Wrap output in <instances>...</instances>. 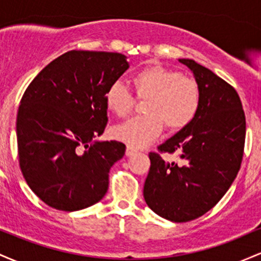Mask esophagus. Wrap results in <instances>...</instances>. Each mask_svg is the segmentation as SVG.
Returning a JSON list of instances; mask_svg holds the SVG:
<instances>
[{
	"label": "esophagus",
	"mask_w": 261,
	"mask_h": 261,
	"mask_svg": "<svg viewBox=\"0 0 261 261\" xmlns=\"http://www.w3.org/2000/svg\"><path fill=\"white\" fill-rule=\"evenodd\" d=\"M136 152H137V149L131 147V146H127L126 147V155H133L134 153H136Z\"/></svg>",
	"instance_id": "1"
}]
</instances>
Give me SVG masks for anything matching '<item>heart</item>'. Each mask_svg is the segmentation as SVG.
I'll list each match as a JSON object with an SVG mask.
<instances>
[{
    "label": "heart",
    "mask_w": 261,
    "mask_h": 261,
    "mask_svg": "<svg viewBox=\"0 0 261 261\" xmlns=\"http://www.w3.org/2000/svg\"><path fill=\"white\" fill-rule=\"evenodd\" d=\"M137 98L146 99V114L131 118L113 130L114 137L131 147H143L160 136L163 125L169 131L187 127L199 113L201 89L199 83L174 68L147 65L131 76ZM136 98L120 81L106 91V106L115 115L124 118L134 109Z\"/></svg>",
    "instance_id": "heart-1"
}]
</instances>
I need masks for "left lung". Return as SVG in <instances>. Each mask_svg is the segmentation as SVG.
Here are the masks:
<instances>
[{
	"label": "left lung",
	"mask_w": 261,
	"mask_h": 261,
	"mask_svg": "<svg viewBox=\"0 0 261 261\" xmlns=\"http://www.w3.org/2000/svg\"><path fill=\"white\" fill-rule=\"evenodd\" d=\"M179 61L193 71L201 106L187 127L149 152L143 197L158 216L188 222L210 211L234 181L244 153L245 114L228 82L194 60ZM163 153L181 162H166Z\"/></svg>",
	"instance_id": "1"
}]
</instances>
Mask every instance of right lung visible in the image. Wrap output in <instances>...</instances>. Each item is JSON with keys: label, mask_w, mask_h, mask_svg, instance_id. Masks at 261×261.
I'll list each match as a JSON object with an SVG mask.
<instances>
[{"label": "right lung", "mask_w": 261, "mask_h": 261, "mask_svg": "<svg viewBox=\"0 0 261 261\" xmlns=\"http://www.w3.org/2000/svg\"><path fill=\"white\" fill-rule=\"evenodd\" d=\"M120 53L71 50L27 87L17 114L18 158L27 184L50 207L77 211L103 199L126 146L93 142L108 122L106 91L128 68Z\"/></svg>", "instance_id": "1"}]
</instances>
